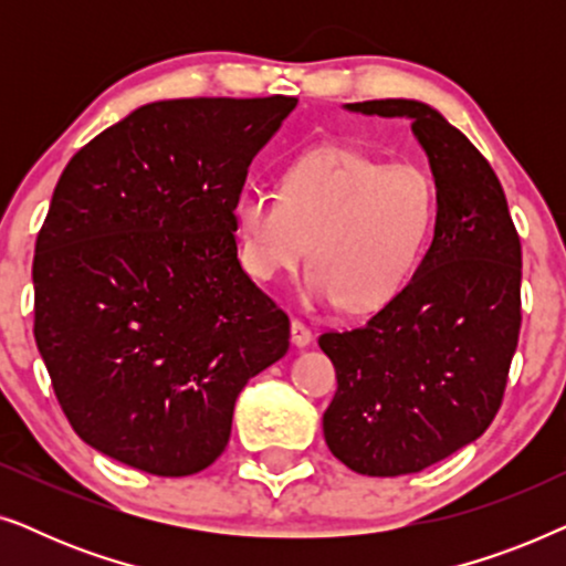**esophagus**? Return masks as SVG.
I'll list each match as a JSON object with an SVG mask.
<instances>
[{"label": "esophagus", "mask_w": 566, "mask_h": 566, "mask_svg": "<svg viewBox=\"0 0 566 566\" xmlns=\"http://www.w3.org/2000/svg\"><path fill=\"white\" fill-rule=\"evenodd\" d=\"M291 339H293V345H296V347H306L314 339V335H312V329H308L304 322L293 319L291 322Z\"/></svg>", "instance_id": "34e87169"}]
</instances>
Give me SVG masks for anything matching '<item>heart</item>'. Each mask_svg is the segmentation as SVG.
<instances>
[{"label": "heart", "mask_w": 566, "mask_h": 566, "mask_svg": "<svg viewBox=\"0 0 566 566\" xmlns=\"http://www.w3.org/2000/svg\"><path fill=\"white\" fill-rule=\"evenodd\" d=\"M436 206V188L420 167L319 146L285 167L281 192L260 185L239 192L242 262L258 281H273L293 273L308 252L306 304L366 312L409 281Z\"/></svg>", "instance_id": "b5f03b06"}]
</instances>
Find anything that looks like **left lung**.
Returning a JSON list of instances; mask_svg holds the SVG:
<instances>
[{
    "instance_id": "left-lung-1",
    "label": "left lung",
    "mask_w": 566,
    "mask_h": 566,
    "mask_svg": "<svg viewBox=\"0 0 566 566\" xmlns=\"http://www.w3.org/2000/svg\"><path fill=\"white\" fill-rule=\"evenodd\" d=\"M347 111L409 118L436 180V234L412 281L363 327L324 332L337 374L324 440L366 476L415 474L490 428L521 335V237L474 144L417 99Z\"/></svg>"
}]
</instances>
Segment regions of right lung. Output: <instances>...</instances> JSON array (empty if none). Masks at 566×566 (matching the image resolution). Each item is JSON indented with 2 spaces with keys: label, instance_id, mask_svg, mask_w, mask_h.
<instances>
[{
  "label": "right lung",
  "instance_id": "add662e5",
  "mask_svg": "<svg viewBox=\"0 0 566 566\" xmlns=\"http://www.w3.org/2000/svg\"><path fill=\"white\" fill-rule=\"evenodd\" d=\"M296 97L138 107L82 146L33 258L35 345L69 424L154 476L219 459L239 391L291 322L237 258L247 169Z\"/></svg>",
  "mask_w": 566,
  "mask_h": 566
}]
</instances>
